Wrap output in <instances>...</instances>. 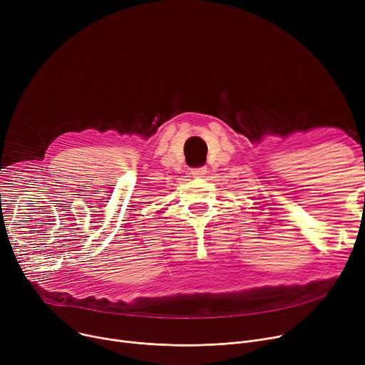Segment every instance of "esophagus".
I'll use <instances>...</instances> for the list:
<instances>
[{"mask_svg":"<svg viewBox=\"0 0 365 365\" xmlns=\"http://www.w3.org/2000/svg\"><path fill=\"white\" fill-rule=\"evenodd\" d=\"M207 168H200V169H193L192 170V176L193 178H204L207 175Z\"/></svg>","mask_w":365,"mask_h":365,"instance_id":"obj_1","label":"esophagus"}]
</instances>
